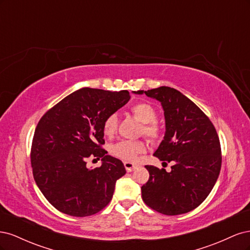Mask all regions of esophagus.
<instances>
[{
    "instance_id": "esophagus-1",
    "label": "esophagus",
    "mask_w": 250,
    "mask_h": 250,
    "mask_svg": "<svg viewBox=\"0 0 250 250\" xmlns=\"http://www.w3.org/2000/svg\"><path fill=\"white\" fill-rule=\"evenodd\" d=\"M124 166H125V169L127 172H131L133 171L135 168H137V166L134 164L130 163V162H124Z\"/></svg>"
}]
</instances>
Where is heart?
<instances>
[{
  "mask_svg": "<svg viewBox=\"0 0 250 250\" xmlns=\"http://www.w3.org/2000/svg\"><path fill=\"white\" fill-rule=\"evenodd\" d=\"M133 116L137 118L141 123H143L142 132L150 140H156L160 137V126L155 122L156 121V111L150 104L142 102L131 108ZM119 120L117 113L105 118L103 122V133L106 137H112L118 129ZM146 149V144L142 141H127L122 140L113 144L110 146V152L119 158L124 161H133L137 155Z\"/></svg>",
  "mask_w": 250,
  "mask_h": 250,
  "instance_id": "b5f03b06",
  "label": "heart"
}]
</instances>
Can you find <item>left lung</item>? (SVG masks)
Segmentation results:
<instances>
[{
    "instance_id": "left-lung-1",
    "label": "left lung",
    "mask_w": 250,
    "mask_h": 250,
    "mask_svg": "<svg viewBox=\"0 0 250 250\" xmlns=\"http://www.w3.org/2000/svg\"><path fill=\"white\" fill-rule=\"evenodd\" d=\"M134 94H146L161 102L166 131L154 156L173 164L170 172L145 166L150 176L142 187V198L164 215L186 214L208 197L220 173L217 131L197 105L175 88L160 86Z\"/></svg>"
}]
</instances>
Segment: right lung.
<instances>
[{
    "label": "right lung",
    "mask_w": 250,
    "mask_h": 250,
    "mask_svg": "<svg viewBox=\"0 0 250 250\" xmlns=\"http://www.w3.org/2000/svg\"><path fill=\"white\" fill-rule=\"evenodd\" d=\"M130 100L128 90L83 87L58 102L40 120L31 147L33 177L44 197L63 214H97L112 198L116 181L125 175L123 163L107 155L103 122ZM88 157L102 167L88 169Z\"/></svg>",
    "instance_id": "obj_1"
}]
</instances>
